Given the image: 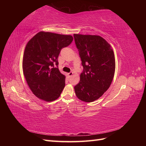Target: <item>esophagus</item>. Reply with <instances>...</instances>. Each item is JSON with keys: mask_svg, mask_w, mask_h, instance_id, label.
Segmentation results:
<instances>
[{"mask_svg": "<svg viewBox=\"0 0 146 146\" xmlns=\"http://www.w3.org/2000/svg\"><path fill=\"white\" fill-rule=\"evenodd\" d=\"M73 72H70L69 74H68V75H69V77H70V76H72V75H73Z\"/></svg>", "mask_w": 146, "mask_h": 146, "instance_id": "1", "label": "esophagus"}]
</instances>
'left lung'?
Instances as JSON below:
<instances>
[{
  "label": "left lung",
  "mask_w": 146,
  "mask_h": 146,
  "mask_svg": "<svg viewBox=\"0 0 146 146\" xmlns=\"http://www.w3.org/2000/svg\"><path fill=\"white\" fill-rule=\"evenodd\" d=\"M83 68L80 81L74 86L77 98L91 102L102 96L113 81L115 58L107 41L98 35L74 34Z\"/></svg>",
  "instance_id": "8db88e82"
}]
</instances>
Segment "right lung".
I'll return each instance as SVG.
<instances>
[{"instance_id": "obj_1", "label": "right lung", "mask_w": 146, "mask_h": 146, "mask_svg": "<svg viewBox=\"0 0 146 146\" xmlns=\"http://www.w3.org/2000/svg\"><path fill=\"white\" fill-rule=\"evenodd\" d=\"M72 41L71 35L40 32L27 44L23 72L30 90L37 98L51 102L60 97L65 86L66 77L59 70L58 58L61 48Z\"/></svg>"}]
</instances>
